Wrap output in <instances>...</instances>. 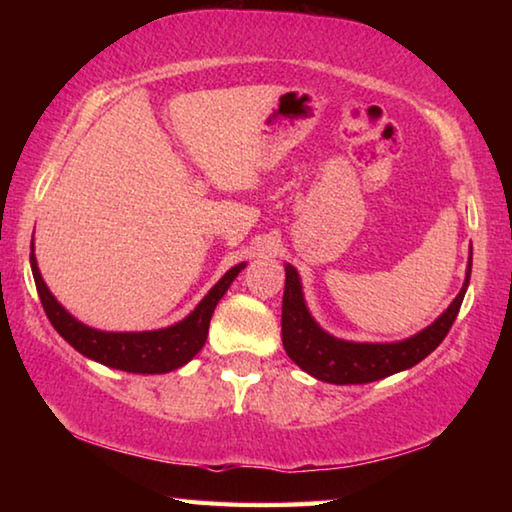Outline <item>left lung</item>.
<instances>
[{"instance_id":"left-lung-1","label":"left lung","mask_w":512,"mask_h":512,"mask_svg":"<svg viewBox=\"0 0 512 512\" xmlns=\"http://www.w3.org/2000/svg\"><path fill=\"white\" fill-rule=\"evenodd\" d=\"M472 255V253H470ZM287 284L282 298V343L289 359L311 377L327 384H368L384 379L395 372L420 363L438 348L454 325L458 309L463 305L467 284H470L472 257L467 262L463 289L458 291L452 305L440 314L429 327H424L411 339L397 343H354L327 334L305 305L300 275L291 264L284 266Z\"/></svg>"}]
</instances>
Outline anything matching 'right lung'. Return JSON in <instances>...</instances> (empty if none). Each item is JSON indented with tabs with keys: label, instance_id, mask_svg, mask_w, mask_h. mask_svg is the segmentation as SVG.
Masks as SVG:
<instances>
[{
	"label": "right lung",
	"instance_id": "1",
	"mask_svg": "<svg viewBox=\"0 0 512 512\" xmlns=\"http://www.w3.org/2000/svg\"><path fill=\"white\" fill-rule=\"evenodd\" d=\"M246 264L232 266L219 282L214 284L210 293L198 302V307L180 323L153 329V332H101L83 325L76 320L69 311L60 305V302L51 296L45 280H42L40 268L33 255V241H31V271L33 280H36V289L42 307L49 323L54 325L56 332L79 350L83 357L92 361H99L108 368H117L124 372H137V375H162V372H171L187 361H192L207 339V329H210V320L216 309V302L223 298V293L235 282V277L241 273Z\"/></svg>",
	"mask_w": 512,
	"mask_h": 512
}]
</instances>
